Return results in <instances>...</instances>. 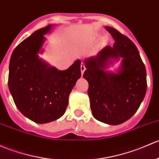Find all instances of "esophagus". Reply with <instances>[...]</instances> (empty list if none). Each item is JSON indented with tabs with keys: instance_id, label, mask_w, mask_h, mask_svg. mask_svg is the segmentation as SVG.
<instances>
[{
	"instance_id": "esophagus-1",
	"label": "esophagus",
	"mask_w": 159,
	"mask_h": 159,
	"mask_svg": "<svg viewBox=\"0 0 159 159\" xmlns=\"http://www.w3.org/2000/svg\"><path fill=\"white\" fill-rule=\"evenodd\" d=\"M85 69H86V68H85V66L83 62H81V74L83 75V73H84V71H85Z\"/></svg>"
}]
</instances>
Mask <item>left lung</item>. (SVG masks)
<instances>
[{
	"label": "left lung",
	"mask_w": 159,
	"mask_h": 159,
	"mask_svg": "<svg viewBox=\"0 0 159 159\" xmlns=\"http://www.w3.org/2000/svg\"><path fill=\"white\" fill-rule=\"evenodd\" d=\"M115 42L95 57L85 60L83 77L88 81L93 117L110 125H119L132 117L139 107L147 89L146 71L136 45L116 29L106 26ZM121 57L117 74L105 71L110 58Z\"/></svg>",
	"instance_id": "obj_1"
}]
</instances>
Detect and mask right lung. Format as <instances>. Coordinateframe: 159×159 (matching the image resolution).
I'll list each match as a JSON object with an SVG mask.
<instances>
[{
	"mask_svg": "<svg viewBox=\"0 0 159 159\" xmlns=\"http://www.w3.org/2000/svg\"><path fill=\"white\" fill-rule=\"evenodd\" d=\"M52 25L35 31L21 42L11 55L8 87L18 110L32 121L46 123L61 117L68 96L81 77V60L58 71L39 58L44 35Z\"/></svg>",
	"mask_w": 159,
	"mask_h": 159,
	"instance_id": "add662e5",
	"label": "right lung"
}]
</instances>
